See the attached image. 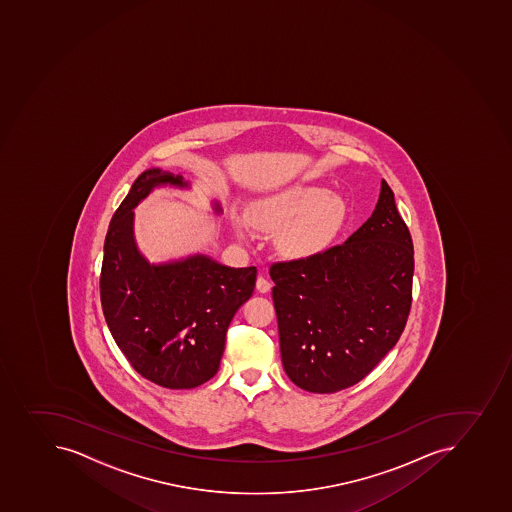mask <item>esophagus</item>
<instances>
[{"label":"esophagus","instance_id":"obj_1","mask_svg":"<svg viewBox=\"0 0 512 512\" xmlns=\"http://www.w3.org/2000/svg\"><path fill=\"white\" fill-rule=\"evenodd\" d=\"M257 288L258 292H270V288H272V282H270V280H267V278L262 277V275H260V277L257 278Z\"/></svg>","mask_w":512,"mask_h":512}]
</instances>
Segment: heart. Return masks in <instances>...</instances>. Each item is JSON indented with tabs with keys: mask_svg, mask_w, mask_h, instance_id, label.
I'll return each mask as SVG.
<instances>
[{
	"mask_svg": "<svg viewBox=\"0 0 512 512\" xmlns=\"http://www.w3.org/2000/svg\"><path fill=\"white\" fill-rule=\"evenodd\" d=\"M345 200L318 185H292L258 200L250 222L263 230H282L278 244L293 258L322 254L345 227ZM245 234V224L239 225Z\"/></svg>",
	"mask_w": 512,
	"mask_h": 512,
	"instance_id": "b5f03b06",
	"label": "heart"
}]
</instances>
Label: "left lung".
I'll use <instances>...</instances> for the list:
<instances>
[{"mask_svg": "<svg viewBox=\"0 0 512 512\" xmlns=\"http://www.w3.org/2000/svg\"><path fill=\"white\" fill-rule=\"evenodd\" d=\"M414 249L386 181L346 242L270 265L283 368L302 390L363 380L400 340L413 300Z\"/></svg>", "mask_w": 512, "mask_h": 512, "instance_id": "obj_1", "label": "left lung"}]
</instances>
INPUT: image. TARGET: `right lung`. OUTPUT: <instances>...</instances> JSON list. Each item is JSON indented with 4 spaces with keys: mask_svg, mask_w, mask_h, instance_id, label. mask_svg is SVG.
I'll use <instances>...</instances> for the list:
<instances>
[{
    "mask_svg": "<svg viewBox=\"0 0 512 512\" xmlns=\"http://www.w3.org/2000/svg\"><path fill=\"white\" fill-rule=\"evenodd\" d=\"M164 184L187 187L182 176L149 169L112 215L99 290L109 331L132 368L156 385L189 390L219 370L227 328L252 297L257 268L225 267L207 255L147 262L134 242L132 209Z\"/></svg>",
    "mask_w": 512,
    "mask_h": 512,
    "instance_id": "right-lung-1",
    "label": "right lung"
}]
</instances>
